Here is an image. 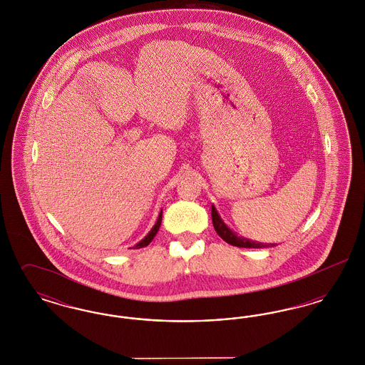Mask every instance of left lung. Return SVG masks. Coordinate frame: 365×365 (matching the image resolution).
I'll list each match as a JSON object with an SVG mask.
<instances>
[{
    "mask_svg": "<svg viewBox=\"0 0 365 365\" xmlns=\"http://www.w3.org/2000/svg\"><path fill=\"white\" fill-rule=\"evenodd\" d=\"M212 223H213L215 231L217 232V235L222 240H225L227 243L232 245V246H238V247H257V249H260V247H269V246L275 245V243H268L267 245V243L255 242V241H249V240L242 238V237H238L232 230H230L227 227L226 223L222 220V217L219 216L217 210H216L213 205H212Z\"/></svg>",
    "mask_w": 365,
    "mask_h": 365,
    "instance_id": "obj_1",
    "label": "left lung"
}]
</instances>
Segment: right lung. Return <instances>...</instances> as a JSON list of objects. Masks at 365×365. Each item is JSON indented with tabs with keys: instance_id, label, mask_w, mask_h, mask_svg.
I'll list each match as a JSON object with an SVG mask.
<instances>
[{
	"instance_id": "right-lung-1",
	"label": "right lung",
	"mask_w": 365,
	"mask_h": 365,
	"mask_svg": "<svg viewBox=\"0 0 365 365\" xmlns=\"http://www.w3.org/2000/svg\"><path fill=\"white\" fill-rule=\"evenodd\" d=\"M161 217H163V210L160 212V215H158V219H157L156 225L153 226V228L149 231V234L142 240V241H139L134 247L135 249H139V247H145V246H148L149 243L153 241V238L156 237L157 231H158V228L161 226Z\"/></svg>"
}]
</instances>
